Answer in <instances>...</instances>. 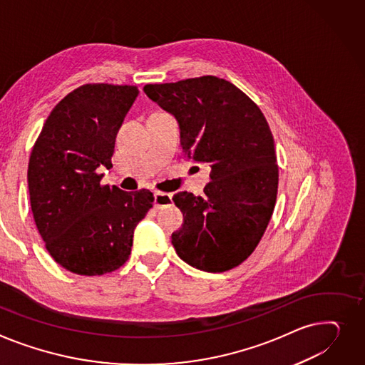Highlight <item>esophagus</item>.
<instances>
[{
	"label": "esophagus",
	"mask_w": 365,
	"mask_h": 365,
	"mask_svg": "<svg viewBox=\"0 0 365 365\" xmlns=\"http://www.w3.org/2000/svg\"><path fill=\"white\" fill-rule=\"evenodd\" d=\"M173 204V197L170 193H164V192H155L154 193V207L155 208H164V207H170Z\"/></svg>",
	"instance_id": "1"
}]
</instances>
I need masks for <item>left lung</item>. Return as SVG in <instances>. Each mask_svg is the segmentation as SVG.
<instances>
[{
	"instance_id": "left-lung-1",
	"label": "left lung",
	"mask_w": 365,
	"mask_h": 365,
	"mask_svg": "<svg viewBox=\"0 0 365 365\" xmlns=\"http://www.w3.org/2000/svg\"><path fill=\"white\" fill-rule=\"evenodd\" d=\"M143 91L178 120L185 155L211 168L204 197H173L185 218L172 235L176 254L202 272L230 270L254 252L274 210L279 168L269 123L244 92L215 76Z\"/></svg>"
}]
</instances>
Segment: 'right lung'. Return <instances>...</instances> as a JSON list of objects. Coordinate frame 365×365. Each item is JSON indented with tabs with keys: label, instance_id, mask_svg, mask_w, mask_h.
<instances>
[{
	"label": "right lung",
	"instance_id": "obj_1",
	"mask_svg": "<svg viewBox=\"0 0 365 365\" xmlns=\"http://www.w3.org/2000/svg\"><path fill=\"white\" fill-rule=\"evenodd\" d=\"M136 86L83 85L54 107L28 168L31 207L45 247L66 270L96 276L117 270L132 250L138 223L153 207L147 189L101 186L115 135L133 106Z\"/></svg>",
	"mask_w": 365,
	"mask_h": 365
}]
</instances>
